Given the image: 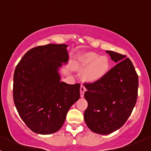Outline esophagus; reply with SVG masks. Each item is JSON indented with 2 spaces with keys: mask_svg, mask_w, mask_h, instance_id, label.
<instances>
[{
  "mask_svg": "<svg viewBox=\"0 0 151 151\" xmlns=\"http://www.w3.org/2000/svg\"><path fill=\"white\" fill-rule=\"evenodd\" d=\"M85 91H86V88H85V87L84 85H81V86H80V96L81 97L84 96V93Z\"/></svg>",
  "mask_w": 151,
  "mask_h": 151,
  "instance_id": "obj_1",
  "label": "esophagus"
}]
</instances>
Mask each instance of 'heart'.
Segmentation results:
<instances>
[{"label": "heart", "mask_w": 151, "mask_h": 151, "mask_svg": "<svg viewBox=\"0 0 151 151\" xmlns=\"http://www.w3.org/2000/svg\"><path fill=\"white\" fill-rule=\"evenodd\" d=\"M109 60L107 56L99 55L94 52L83 55L78 60L77 68L85 69L84 78L88 83H96L103 79L109 69Z\"/></svg>", "instance_id": "b5f03b06"}]
</instances>
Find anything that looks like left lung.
<instances>
[{
    "mask_svg": "<svg viewBox=\"0 0 151 151\" xmlns=\"http://www.w3.org/2000/svg\"><path fill=\"white\" fill-rule=\"evenodd\" d=\"M117 63L103 79L85 84L88 108L84 112L87 126L94 133L109 134L119 129L130 116L137 99L138 76L126 55L106 50Z\"/></svg>",
    "mask_w": 151,
    "mask_h": 151,
    "instance_id": "left-lung-1",
    "label": "left lung"
}]
</instances>
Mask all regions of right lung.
Segmentation results:
<instances>
[{
	"instance_id": "right-lung-1",
	"label": "right lung",
	"mask_w": 151,
	"mask_h": 151,
	"mask_svg": "<svg viewBox=\"0 0 151 151\" xmlns=\"http://www.w3.org/2000/svg\"><path fill=\"white\" fill-rule=\"evenodd\" d=\"M66 45L34 47L15 68L13 97L19 116L29 129L50 134L63 126L66 114L80 99V84L60 81L59 71L68 63Z\"/></svg>"
}]
</instances>
